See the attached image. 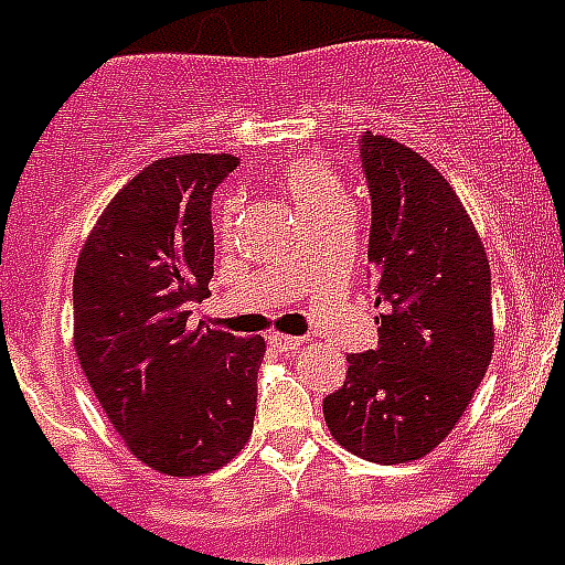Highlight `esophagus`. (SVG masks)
<instances>
[{
    "instance_id": "34e87169",
    "label": "esophagus",
    "mask_w": 565,
    "mask_h": 565,
    "mask_svg": "<svg viewBox=\"0 0 565 565\" xmlns=\"http://www.w3.org/2000/svg\"><path fill=\"white\" fill-rule=\"evenodd\" d=\"M305 343L301 337H287V334H269V345L278 349V352H296L299 345Z\"/></svg>"
}]
</instances>
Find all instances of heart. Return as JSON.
Wrapping results in <instances>:
<instances>
[{
  "label": "heart",
  "instance_id": "1",
  "mask_svg": "<svg viewBox=\"0 0 565 565\" xmlns=\"http://www.w3.org/2000/svg\"><path fill=\"white\" fill-rule=\"evenodd\" d=\"M284 188H287L301 216H310L319 207H328L331 202L345 199L343 184L337 181L334 172L326 170L317 161H305V158L284 167Z\"/></svg>",
  "mask_w": 565,
  "mask_h": 565
}]
</instances>
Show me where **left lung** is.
Returning <instances> with one entry per match:
<instances>
[{
	"mask_svg": "<svg viewBox=\"0 0 565 565\" xmlns=\"http://www.w3.org/2000/svg\"><path fill=\"white\" fill-rule=\"evenodd\" d=\"M372 199L370 260L377 349L349 354L322 402L331 437L372 463H411L437 448L490 366V260L455 188L390 137H361Z\"/></svg>",
	"mask_w": 565,
	"mask_h": 565,
	"instance_id": "1",
	"label": "left lung"
}]
</instances>
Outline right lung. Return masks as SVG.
Segmentation results:
<instances>
[{
    "instance_id": "1",
    "label": "right lung",
    "mask_w": 565,
    "mask_h": 565,
    "mask_svg": "<svg viewBox=\"0 0 565 565\" xmlns=\"http://www.w3.org/2000/svg\"><path fill=\"white\" fill-rule=\"evenodd\" d=\"M231 154H172L119 190L73 278L75 354L131 455L163 475H207L255 425L264 337L190 328L213 278V190Z\"/></svg>"
}]
</instances>
